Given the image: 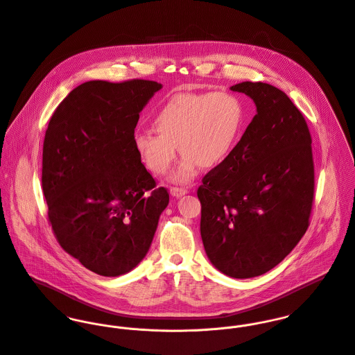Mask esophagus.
Segmentation results:
<instances>
[{
	"instance_id": "1",
	"label": "esophagus",
	"mask_w": 355,
	"mask_h": 355,
	"mask_svg": "<svg viewBox=\"0 0 355 355\" xmlns=\"http://www.w3.org/2000/svg\"><path fill=\"white\" fill-rule=\"evenodd\" d=\"M187 193H189L187 189H183V187H171V194H172L173 197H176V198L183 197V196H186Z\"/></svg>"
}]
</instances>
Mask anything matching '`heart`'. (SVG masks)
Wrapping results in <instances>:
<instances>
[{
    "mask_svg": "<svg viewBox=\"0 0 355 355\" xmlns=\"http://www.w3.org/2000/svg\"><path fill=\"white\" fill-rule=\"evenodd\" d=\"M245 116L243 101L231 92L175 94L153 116L158 134L137 132L134 146L150 172L165 175L179 145L184 157L173 179L187 183L200 165L211 168L231 155L241 139Z\"/></svg>",
    "mask_w": 355,
    "mask_h": 355,
    "instance_id": "b5f03b06",
    "label": "heart"
}]
</instances>
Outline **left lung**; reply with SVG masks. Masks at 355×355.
Here are the masks:
<instances>
[{
	"label": "left lung",
	"mask_w": 355,
	"mask_h": 355,
	"mask_svg": "<svg viewBox=\"0 0 355 355\" xmlns=\"http://www.w3.org/2000/svg\"><path fill=\"white\" fill-rule=\"evenodd\" d=\"M257 114L231 155L202 178L201 236L224 275L266 273L298 245L314 200L311 137L302 112L277 87L242 82Z\"/></svg>",
	"instance_id": "obj_1"
}]
</instances>
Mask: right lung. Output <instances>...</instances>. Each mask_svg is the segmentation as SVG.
I'll return each instance as SVG.
<instances>
[{
    "label": "right lung",
    "instance_id": "1",
    "mask_svg": "<svg viewBox=\"0 0 355 355\" xmlns=\"http://www.w3.org/2000/svg\"><path fill=\"white\" fill-rule=\"evenodd\" d=\"M162 86L154 80H90L55 107L45 134L42 191L65 253L114 277L149 252L169 202L134 146L139 112Z\"/></svg>",
    "mask_w": 355,
    "mask_h": 355
}]
</instances>
